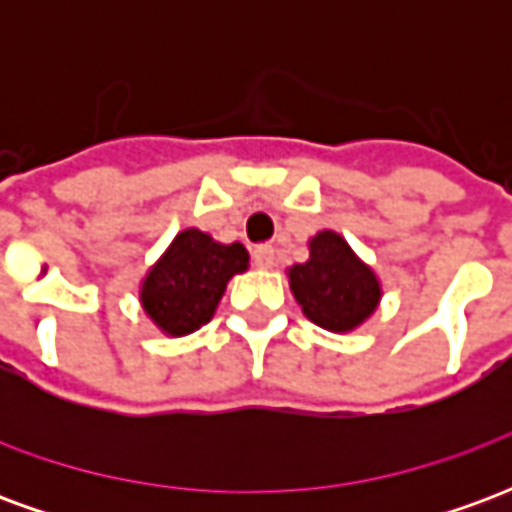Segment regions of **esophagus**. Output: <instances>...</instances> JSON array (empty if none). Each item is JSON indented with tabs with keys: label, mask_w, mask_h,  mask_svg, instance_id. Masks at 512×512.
<instances>
[{
	"label": "esophagus",
	"mask_w": 512,
	"mask_h": 512,
	"mask_svg": "<svg viewBox=\"0 0 512 512\" xmlns=\"http://www.w3.org/2000/svg\"><path fill=\"white\" fill-rule=\"evenodd\" d=\"M252 260L257 268H271L274 266V246L271 244H257L252 249Z\"/></svg>",
	"instance_id": "34e87169"
}]
</instances>
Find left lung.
I'll return each mask as SVG.
<instances>
[{"instance_id":"1","label":"left lung","mask_w":512,"mask_h":512,"mask_svg":"<svg viewBox=\"0 0 512 512\" xmlns=\"http://www.w3.org/2000/svg\"><path fill=\"white\" fill-rule=\"evenodd\" d=\"M290 288L304 315L329 332H351L378 307L376 274L332 230L310 241V260L290 268Z\"/></svg>"}]
</instances>
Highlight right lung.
I'll list each match as a JSON object with an SVG mask.
<instances>
[{
	"mask_svg": "<svg viewBox=\"0 0 512 512\" xmlns=\"http://www.w3.org/2000/svg\"><path fill=\"white\" fill-rule=\"evenodd\" d=\"M241 244H216L200 230H183L142 285V307L167 334H191L211 321L233 274L246 271Z\"/></svg>",
	"mask_w": 512,
	"mask_h": 512,
	"instance_id": "obj_1",
	"label": "right lung"
}]
</instances>
